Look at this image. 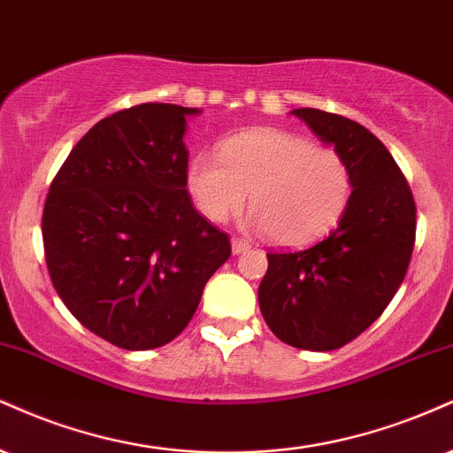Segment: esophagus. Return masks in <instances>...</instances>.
Returning <instances> with one entry per match:
<instances>
[{
  "mask_svg": "<svg viewBox=\"0 0 453 453\" xmlns=\"http://www.w3.org/2000/svg\"><path fill=\"white\" fill-rule=\"evenodd\" d=\"M231 246H233V254H243L246 250H250V242H246V239L233 237Z\"/></svg>",
  "mask_w": 453,
  "mask_h": 453,
  "instance_id": "1",
  "label": "esophagus"
}]
</instances>
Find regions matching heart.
<instances>
[{
    "label": "heart",
    "mask_w": 453,
    "mask_h": 453,
    "mask_svg": "<svg viewBox=\"0 0 453 453\" xmlns=\"http://www.w3.org/2000/svg\"><path fill=\"white\" fill-rule=\"evenodd\" d=\"M188 193L214 222L254 207L250 222L271 242L303 248L326 237L352 199V172L333 148L280 129L228 137L220 157L196 154L186 173Z\"/></svg>",
    "instance_id": "obj_1"
}]
</instances>
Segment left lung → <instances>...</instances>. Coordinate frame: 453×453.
I'll return each instance as SVG.
<instances>
[{"label":"left lung","instance_id":"1","mask_svg":"<svg viewBox=\"0 0 453 453\" xmlns=\"http://www.w3.org/2000/svg\"><path fill=\"white\" fill-rule=\"evenodd\" d=\"M352 172L337 228L296 252H269L258 286L265 322L280 342L311 352L343 348L384 313L416 243V201L388 148L345 116L292 110Z\"/></svg>","mask_w":453,"mask_h":453}]
</instances>
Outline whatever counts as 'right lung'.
<instances>
[{
    "label": "right lung",
    "mask_w": 453,
    "mask_h": 453,
    "mask_svg": "<svg viewBox=\"0 0 453 453\" xmlns=\"http://www.w3.org/2000/svg\"><path fill=\"white\" fill-rule=\"evenodd\" d=\"M142 104L99 120L48 190V273L72 316L122 349H154L188 326L207 280L231 257L186 190V116Z\"/></svg>",
    "instance_id": "add662e5"
}]
</instances>
